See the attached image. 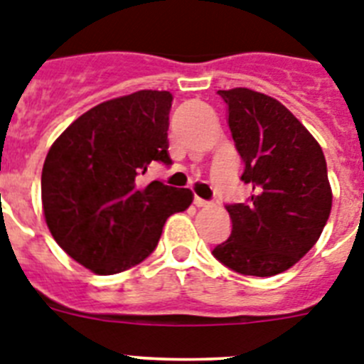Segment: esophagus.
Listing matches in <instances>:
<instances>
[{"label": "esophagus", "instance_id": "34e87169", "mask_svg": "<svg viewBox=\"0 0 364 364\" xmlns=\"http://www.w3.org/2000/svg\"><path fill=\"white\" fill-rule=\"evenodd\" d=\"M195 205H197V208H208V205L211 204L210 200H204V198H200V197H195Z\"/></svg>", "mask_w": 364, "mask_h": 364}]
</instances>
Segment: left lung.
Listing matches in <instances>:
<instances>
[{
	"label": "left lung",
	"mask_w": 364,
	"mask_h": 364,
	"mask_svg": "<svg viewBox=\"0 0 364 364\" xmlns=\"http://www.w3.org/2000/svg\"><path fill=\"white\" fill-rule=\"evenodd\" d=\"M218 95L252 197L226 204L233 226L213 255L237 273L272 277L306 255L326 226V160L310 131L275 98L244 87Z\"/></svg>",
	"instance_id": "8db88e82"
}]
</instances>
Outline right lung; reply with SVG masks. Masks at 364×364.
<instances>
[{
	"label": "right lung",
	"instance_id": "obj_1",
	"mask_svg": "<svg viewBox=\"0 0 364 364\" xmlns=\"http://www.w3.org/2000/svg\"><path fill=\"white\" fill-rule=\"evenodd\" d=\"M173 95L138 91L83 112L60 134L41 171L45 222L76 262L112 275L154 252L167 217L188 210L189 189L142 186L151 162L171 166Z\"/></svg>",
	"mask_w": 364,
	"mask_h": 364
}]
</instances>
